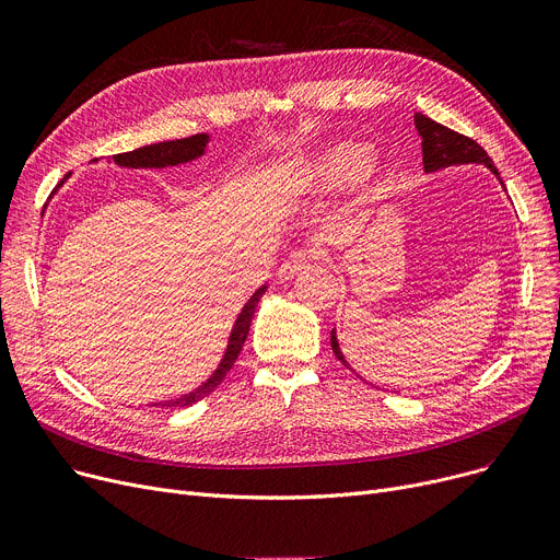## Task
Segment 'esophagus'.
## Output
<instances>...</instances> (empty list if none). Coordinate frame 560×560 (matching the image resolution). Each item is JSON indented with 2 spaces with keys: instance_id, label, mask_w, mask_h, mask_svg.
Segmentation results:
<instances>
[{
  "instance_id": "1",
  "label": "esophagus",
  "mask_w": 560,
  "mask_h": 560,
  "mask_svg": "<svg viewBox=\"0 0 560 560\" xmlns=\"http://www.w3.org/2000/svg\"><path fill=\"white\" fill-rule=\"evenodd\" d=\"M308 265H311V254H306V252L290 254V256L281 262L279 279H292L295 275L304 272V270L308 268Z\"/></svg>"
}]
</instances>
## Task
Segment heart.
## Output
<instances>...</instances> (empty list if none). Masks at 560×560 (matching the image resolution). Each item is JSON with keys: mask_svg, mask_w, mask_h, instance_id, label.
Segmentation results:
<instances>
[{"mask_svg": "<svg viewBox=\"0 0 560 560\" xmlns=\"http://www.w3.org/2000/svg\"><path fill=\"white\" fill-rule=\"evenodd\" d=\"M378 176V165L370 159L368 147L359 142H338L315 154L300 170V184L311 195L331 192L349 184L354 201L363 203L376 192Z\"/></svg>", "mask_w": 560, "mask_h": 560, "instance_id": "b5f03b06", "label": "heart"}]
</instances>
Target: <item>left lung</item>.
Masks as SVG:
<instances>
[{
	"label": "left lung",
	"mask_w": 560,
	"mask_h": 560,
	"mask_svg": "<svg viewBox=\"0 0 560 560\" xmlns=\"http://www.w3.org/2000/svg\"><path fill=\"white\" fill-rule=\"evenodd\" d=\"M416 129L422 136L424 172H438L443 167L463 165V163H483L499 179V172L492 165V159L486 154V150L477 140L467 138L458 131H452L443 125H438L431 120V117H427L422 113H416ZM502 186H504V182H502ZM331 347H334V354L338 357V361H342V365H347L342 351H340V345H338V338H336V329L331 331Z\"/></svg>",
	"instance_id": "8db88e82"
}]
</instances>
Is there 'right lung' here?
I'll return each instance as SVG.
<instances>
[{"label": "right lung", "mask_w": 560, "mask_h": 560, "mask_svg": "<svg viewBox=\"0 0 560 560\" xmlns=\"http://www.w3.org/2000/svg\"><path fill=\"white\" fill-rule=\"evenodd\" d=\"M206 144H209V136H206V133H195L190 138L167 140V142H156V144H144V147H140V150H133V152H127V154H115L113 161L120 165V167H167V165H182V163L199 159L206 152ZM68 176H66V179H68ZM61 184H58V186H61ZM265 288H268V285H260L254 292V295L249 298V302L243 306L238 319H235V325H233L231 336H229L226 351H224V357H222L218 370L209 378H206L199 388H195L192 393L182 395V397H176V399H167V401H154L152 406L186 408V406L197 404L203 397H209L222 384L226 372L233 368L235 359H238L241 349H243V345L247 340L252 317H254V311H256V306H258V302L262 298Z\"/></svg>", "instance_id": "right-lung-1"}]
</instances>
